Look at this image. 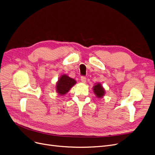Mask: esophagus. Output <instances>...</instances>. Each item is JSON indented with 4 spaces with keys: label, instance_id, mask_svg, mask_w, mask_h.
Returning <instances> with one entry per match:
<instances>
[{
    "label": "esophagus",
    "instance_id": "obj_1",
    "mask_svg": "<svg viewBox=\"0 0 155 155\" xmlns=\"http://www.w3.org/2000/svg\"><path fill=\"white\" fill-rule=\"evenodd\" d=\"M81 81L82 82L85 83V82H86V78H85V77L82 76V77H81Z\"/></svg>",
    "mask_w": 155,
    "mask_h": 155
}]
</instances>
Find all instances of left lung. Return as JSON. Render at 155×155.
<instances>
[{
    "instance_id": "1",
    "label": "left lung",
    "mask_w": 155,
    "mask_h": 155,
    "mask_svg": "<svg viewBox=\"0 0 155 155\" xmlns=\"http://www.w3.org/2000/svg\"><path fill=\"white\" fill-rule=\"evenodd\" d=\"M93 91L97 98H102L105 94V90L100 83L94 85L93 87Z\"/></svg>"
}]
</instances>
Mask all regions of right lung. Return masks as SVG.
<instances>
[{"mask_svg": "<svg viewBox=\"0 0 155 155\" xmlns=\"http://www.w3.org/2000/svg\"><path fill=\"white\" fill-rule=\"evenodd\" d=\"M75 84L76 81L74 79L69 77L66 74H62L57 83V92L61 95L65 94Z\"/></svg>", "mask_w": 155, "mask_h": 155, "instance_id": "1", "label": "right lung"}]
</instances>
